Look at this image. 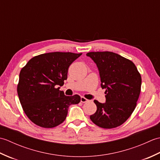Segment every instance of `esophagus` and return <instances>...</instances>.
I'll return each mask as SVG.
<instances>
[{"instance_id": "obj_1", "label": "esophagus", "mask_w": 160, "mask_h": 160, "mask_svg": "<svg viewBox=\"0 0 160 160\" xmlns=\"http://www.w3.org/2000/svg\"><path fill=\"white\" fill-rule=\"evenodd\" d=\"M80 101L82 102V103H85V102H89V100H87V99H86L85 98H84V97H81Z\"/></svg>"}]
</instances>
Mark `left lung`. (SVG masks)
Listing matches in <instances>:
<instances>
[{
	"label": "left lung",
	"mask_w": 160,
	"mask_h": 160,
	"mask_svg": "<svg viewBox=\"0 0 160 160\" xmlns=\"http://www.w3.org/2000/svg\"><path fill=\"white\" fill-rule=\"evenodd\" d=\"M99 71L101 87L105 89L106 102L94 100L97 111L90 119L103 128L119 127L135 108L141 91L142 78L135 64L118 53L89 52Z\"/></svg>",
	"instance_id": "1"
}]
</instances>
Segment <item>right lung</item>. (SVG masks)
I'll use <instances>...</instances> for the list:
<instances>
[{"instance_id": "obj_1", "label": "right lung", "mask_w": 160, "mask_h": 160, "mask_svg": "<svg viewBox=\"0 0 160 160\" xmlns=\"http://www.w3.org/2000/svg\"><path fill=\"white\" fill-rule=\"evenodd\" d=\"M82 53L52 52L32 58L21 69L17 87L20 102L35 124L53 128L65 120L71 104L80 102L78 95L67 96L60 91L67 79L69 67Z\"/></svg>"}]
</instances>
